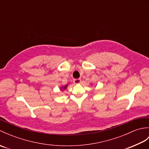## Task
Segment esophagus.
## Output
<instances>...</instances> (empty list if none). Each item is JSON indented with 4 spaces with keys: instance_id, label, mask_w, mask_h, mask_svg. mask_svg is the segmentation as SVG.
<instances>
[{
    "instance_id": "esophagus-1",
    "label": "esophagus",
    "mask_w": 149,
    "mask_h": 149,
    "mask_svg": "<svg viewBox=\"0 0 149 149\" xmlns=\"http://www.w3.org/2000/svg\"><path fill=\"white\" fill-rule=\"evenodd\" d=\"M81 79H76L74 80V84H79V83H81Z\"/></svg>"
}]
</instances>
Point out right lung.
I'll list each match as a JSON object with an SVG mask.
<instances>
[{
	"label": "right lung",
	"mask_w": 149,
	"mask_h": 149,
	"mask_svg": "<svg viewBox=\"0 0 149 149\" xmlns=\"http://www.w3.org/2000/svg\"><path fill=\"white\" fill-rule=\"evenodd\" d=\"M67 86H68V84H66V85H65V86H61V87H60V90H66V88H67Z\"/></svg>",
	"instance_id": "obj_1"
}]
</instances>
